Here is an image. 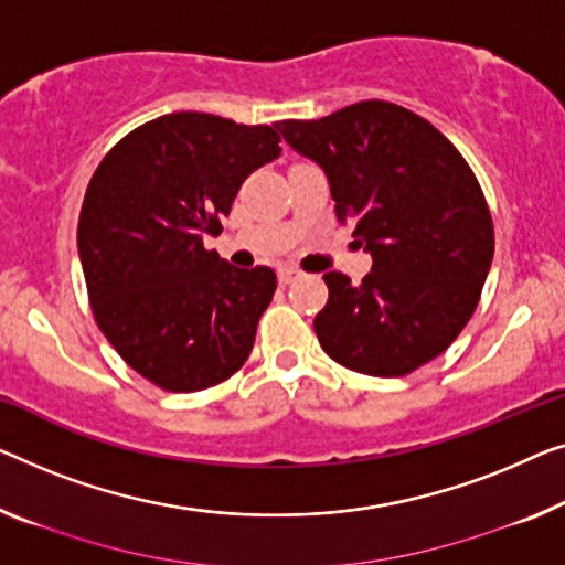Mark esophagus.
Returning <instances> with one entry per match:
<instances>
[{
    "label": "esophagus",
    "mask_w": 565,
    "mask_h": 565,
    "mask_svg": "<svg viewBox=\"0 0 565 565\" xmlns=\"http://www.w3.org/2000/svg\"><path fill=\"white\" fill-rule=\"evenodd\" d=\"M299 276H301V274L297 271V268H291V266H281V268H279V281H281V284L297 281Z\"/></svg>",
    "instance_id": "34e87169"
}]
</instances>
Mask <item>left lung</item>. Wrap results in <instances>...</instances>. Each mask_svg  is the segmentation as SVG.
<instances>
[{"mask_svg": "<svg viewBox=\"0 0 565 565\" xmlns=\"http://www.w3.org/2000/svg\"><path fill=\"white\" fill-rule=\"evenodd\" d=\"M276 129L322 167L337 221L355 225L373 256L360 286L324 274L322 350L375 377L431 363L475 315L494 256L492 215L467 159L418 114L377 98Z\"/></svg>", "mask_w": 565, "mask_h": 565, "instance_id": "1", "label": "left lung"}]
</instances>
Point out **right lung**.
Returning <instances> with one entry per match:
<instances>
[{
  "label": "right lung",
  "mask_w": 565,
  "mask_h": 565,
  "mask_svg": "<svg viewBox=\"0 0 565 565\" xmlns=\"http://www.w3.org/2000/svg\"><path fill=\"white\" fill-rule=\"evenodd\" d=\"M274 126L180 111L147 121L100 159L83 198L78 250L90 311L124 363L192 393L241 370L276 274L202 246L223 231L246 177L281 154Z\"/></svg>",
  "instance_id": "1"
}]
</instances>
